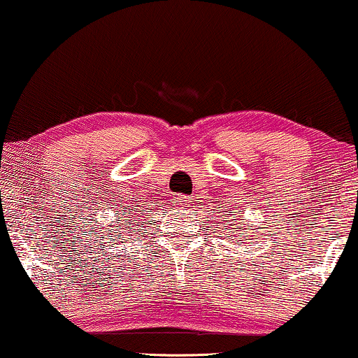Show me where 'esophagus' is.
Returning a JSON list of instances; mask_svg holds the SVG:
<instances>
[{"instance_id": "1", "label": "esophagus", "mask_w": 358, "mask_h": 358, "mask_svg": "<svg viewBox=\"0 0 358 358\" xmlns=\"http://www.w3.org/2000/svg\"><path fill=\"white\" fill-rule=\"evenodd\" d=\"M190 202H192V200H190V197H187V195H179V197H176V205L180 208L189 207Z\"/></svg>"}]
</instances>
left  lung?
<instances>
[{
  "mask_svg": "<svg viewBox=\"0 0 358 358\" xmlns=\"http://www.w3.org/2000/svg\"><path fill=\"white\" fill-rule=\"evenodd\" d=\"M229 227H231V224H229ZM224 229H227V228H224ZM239 229H241V228H239ZM244 229H246V228H244Z\"/></svg>",
  "mask_w": 358,
  "mask_h": 358,
  "instance_id": "obj_1",
  "label": "left lung"
}]
</instances>
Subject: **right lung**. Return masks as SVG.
Here are the masks:
<instances>
[{"instance_id": "add662e5", "label": "right lung", "mask_w": 358, "mask_h": 358, "mask_svg": "<svg viewBox=\"0 0 358 358\" xmlns=\"http://www.w3.org/2000/svg\"><path fill=\"white\" fill-rule=\"evenodd\" d=\"M129 212H131V208H129ZM117 231H119V229H117ZM119 236H120V233H119Z\"/></svg>"}]
</instances>
